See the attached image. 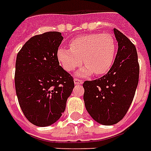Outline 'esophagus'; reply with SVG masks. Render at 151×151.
I'll return each mask as SVG.
<instances>
[{
  "mask_svg": "<svg viewBox=\"0 0 151 151\" xmlns=\"http://www.w3.org/2000/svg\"><path fill=\"white\" fill-rule=\"evenodd\" d=\"M74 83H75V84H82L83 80H80V79H78V78H75Z\"/></svg>",
  "mask_w": 151,
  "mask_h": 151,
  "instance_id": "obj_1",
  "label": "esophagus"
}]
</instances>
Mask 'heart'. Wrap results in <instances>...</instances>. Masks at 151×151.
Here are the masks:
<instances>
[{
    "label": "heart",
    "mask_w": 151,
    "mask_h": 151,
    "mask_svg": "<svg viewBox=\"0 0 151 151\" xmlns=\"http://www.w3.org/2000/svg\"><path fill=\"white\" fill-rule=\"evenodd\" d=\"M70 49L60 47L59 62L66 71H71L81 63L86 66L80 74L103 75L111 68L116 52V42L110 34L91 33L83 35L70 41ZM82 60H81V59Z\"/></svg>",
    "instance_id": "heart-1"
}]
</instances>
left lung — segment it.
<instances>
[{
    "label": "left lung",
    "instance_id": "1",
    "mask_svg": "<svg viewBox=\"0 0 151 151\" xmlns=\"http://www.w3.org/2000/svg\"><path fill=\"white\" fill-rule=\"evenodd\" d=\"M114 33L119 47L113 65L104 76L83 84L86 109L97 123L107 126L116 124L125 116L139 77L135 46L116 28Z\"/></svg>",
    "mask_w": 151,
    "mask_h": 151
}]
</instances>
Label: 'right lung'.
<instances>
[{"label":"right lung","mask_w":151,"mask_h":151,"mask_svg":"<svg viewBox=\"0 0 151 151\" xmlns=\"http://www.w3.org/2000/svg\"><path fill=\"white\" fill-rule=\"evenodd\" d=\"M60 32H47L28 40L16 60L15 88L26 119L47 127L61 117L75 87L73 77L60 65Z\"/></svg>","instance_id":"right-lung-1"}]
</instances>
